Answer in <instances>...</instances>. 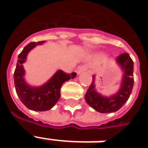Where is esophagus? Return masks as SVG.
<instances>
[{
  "label": "esophagus",
  "mask_w": 148,
  "mask_h": 148,
  "mask_svg": "<svg viewBox=\"0 0 148 148\" xmlns=\"http://www.w3.org/2000/svg\"><path fill=\"white\" fill-rule=\"evenodd\" d=\"M87 70H88V66H86V65H82V66L78 68L76 73H77V74L79 75V74H80V73H83V72H86Z\"/></svg>",
  "instance_id": "obj_1"
}]
</instances>
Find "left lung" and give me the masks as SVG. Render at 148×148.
Wrapping results in <instances>:
<instances>
[{
  "instance_id": "left-lung-1",
  "label": "left lung",
  "mask_w": 148,
  "mask_h": 148,
  "mask_svg": "<svg viewBox=\"0 0 148 148\" xmlns=\"http://www.w3.org/2000/svg\"><path fill=\"white\" fill-rule=\"evenodd\" d=\"M116 62L120 65L123 72L120 89L116 94L110 97L103 96L97 93L95 89V75L88 90L86 91L85 99L86 103L95 111L101 113L115 112L123 107L130 96L133 87V62L127 53L120 54L116 58Z\"/></svg>"
}]
</instances>
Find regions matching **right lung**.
Returning <instances> with one entry per match:
<instances>
[{"instance_id": "obj_1", "label": "right lung", "mask_w": 148, "mask_h": 148, "mask_svg": "<svg viewBox=\"0 0 148 148\" xmlns=\"http://www.w3.org/2000/svg\"><path fill=\"white\" fill-rule=\"evenodd\" d=\"M45 41L31 42L18 54L17 65L14 73L15 90L21 101L29 109L37 112L47 111L54 107L59 100L60 89L65 81L74 79L76 73L71 74L58 70L47 83L40 86H29L24 79L25 70L23 64L25 62L29 52L36 45H41Z\"/></svg>"}]
</instances>
